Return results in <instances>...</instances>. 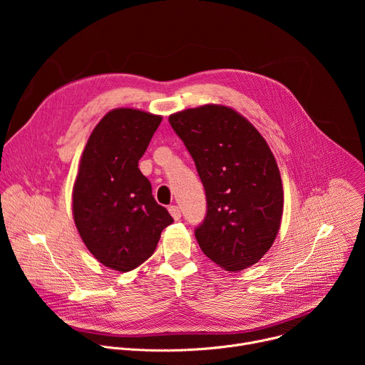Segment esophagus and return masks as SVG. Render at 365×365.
Instances as JSON below:
<instances>
[{
    "mask_svg": "<svg viewBox=\"0 0 365 365\" xmlns=\"http://www.w3.org/2000/svg\"><path fill=\"white\" fill-rule=\"evenodd\" d=\"M169 212H170V215L178 221V220H180V217H182V211H180V207L178 206V205H172V206H169Z\"/></svg>",
    "mask_w": 365,
    "mask_h": 365,
    "instance_id": "obj_1",
    "label": "esophagus"
}]
</instances>
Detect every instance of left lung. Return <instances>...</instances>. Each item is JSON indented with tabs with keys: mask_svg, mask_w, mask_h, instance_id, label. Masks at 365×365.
<instances>
[{
	"mask_svg": "<svg viewBox=\"0 0 365 365\" xmlns=\"http://www.w3.org/2000/svg\"><path fill=\"white\" fill-rule=\"evenodd\" d=\"M169 123L205 187L206 215L195 230L200 250L227 272L255 264L273 245L283 214L282 178L266 140L224 106L185 110Z\"/></svg>",
	"mask_w": 365,
	"mask_h": 365,
	"instance_id": "obj_1",
	"label": "left lung"
}]
</instances>
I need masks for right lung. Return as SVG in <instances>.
<instances>
[{
  "label": "right lung",
  "mask_w": 365,
  "mask_h": 365,
  "mask_svg": "<svg viewBox=\"0 0 365 365\" xmlns=\"http://www.w3.org/2000/svg\"><path fill=\"white\" fill-rule=\"evenodd\" d=\"M160 123V115L113 110L93 128L81 158L73 186L75 224L98 262L118 272L144 263L173 222L138 169Z\"/></svg>",
  "instance_id": "add662e5"
}]
</instances>
